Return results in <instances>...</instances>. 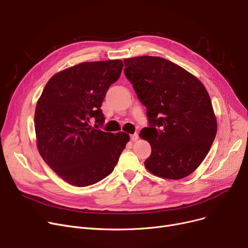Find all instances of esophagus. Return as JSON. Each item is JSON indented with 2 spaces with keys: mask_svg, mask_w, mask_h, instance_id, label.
I'll return each mask as SVG.
<instances>
[{
  "mask_svg": "<svg viewBox=\"0 0 248 248\" xmlns=\"http://www.w3.org/2000/svg\"><path fill=\"white\" fill-rule=\"evenodd\" d=\"M131 140L133 141H137L139 140V135L138 134H134V135H131Z\"/></svg>",
  "mask_w": 248,
  "mask_h": 248,
  "instance_id": "34e87169",
  "label": "esophagus"
}]
</instances>
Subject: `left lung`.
<instances>
[{"instance_id":"left-lung-1","label":"left lung","mask_w":248,"mask_h":248,"mask_svg":"<svg viewBox=\"0 0 248 248\" xmlns=\"http://www.w3.org/2000/svg\"><path fill=\"white\" fill-rule=\"evenodd\" d=\"M124 75L147 108L150 126L140 137L152 147L145 161L160 178L179 180L192 174L209 152L217 121L203 83L162 57L127 58Z\"/></svg>"}]
</instances>
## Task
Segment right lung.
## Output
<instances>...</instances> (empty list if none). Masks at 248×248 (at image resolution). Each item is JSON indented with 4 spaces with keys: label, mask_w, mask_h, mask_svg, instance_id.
<instances>
[{
    "label": "right lung",
    "mask_w": 248,
    "mask_h": 248,
    "mask_svg": "<svg viewBox=\"0 0 248 248\" xmlns=\"http://www.w3.org/2000/svg\"><path fill=\"white\" fill-rule=\"evenodd\" d=\"M123 67L119 59L77 64L52 76L37 101L39 154L70 185L85 187L108 176L129 140L124 132L106 133L97 125L104 122V96Z\"/></svg>",
    "instance_id": "obj_1"
}]
</instances>
